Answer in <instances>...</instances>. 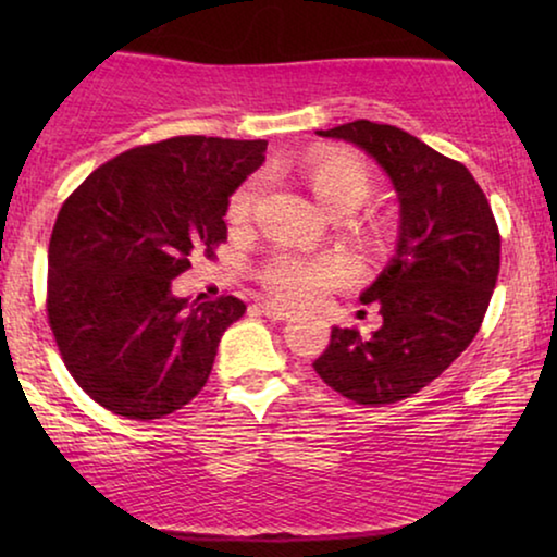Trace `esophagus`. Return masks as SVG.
<instances>
[{"label":"esophagus","instance_id":"obj_1","mask_svg":"<svg viewBox=\"0 0 557 557\" xmlns=\"http://www.w3.org/2000/svg\"><path fill=\"white\" fill-rule=\"evenodd\" d=\"M261 311L269 319H288L294 314L292 309L284 307V304H278V301H261Z\"/></svg>","mask_w":557,"mask_h":557}]
</instances>
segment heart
<instances>
[{
  "instance_id": "b5f03b06",
  "label": "heart",
  "mask_w": 557,
  "mask_h": 557,
  "mask_svg": "<svg viewBox=\"0 0 557 557\" xmlns=\"http://www.w3.org/2000/svg\"><path fill=\"white\" fill-rule=\"evenodd\" d=\"M301 180L307 182L311 195L334 215L355 210L372 193V174L368 164L355 151L347 149H314L301 162ZM258 200V180H248L235 189L227 202L231 225H248ZM377 231V225H370ZM355 276L352 263L345 256H299L292 250H273L258 265V281L278 299L292 304H309L334 286L347 284Z\"/></svg>"
}]
</instances>
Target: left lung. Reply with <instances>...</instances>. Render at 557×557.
I'll return each mask as SVG.
<instances>
[{
  "mask_svg": "<svg viewBox=\"0 0 557 557\" xmlns=\"http://www.w3.org/2000/svg\"><path fill=\"white\" fill-rule=\"evenodd\" d=\"M319 136L368 151L400 200L398 250L360 296L383 326L370 337L332 326L314 360L332 391L380 408L433 383L476 337L499 276V227L467 166L403 128L360 119Z\"/></svg>",
  "mask_w": 557,
  "mask_h": 557,
  "instance_id": "8db88e82",
  "label": "left lung"
}]
</instances>
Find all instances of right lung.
<instances>
[{
	"label": "right lung",
	"instance_id": "obj_1",
	"mask_svg": "<svg viewBox=\"0 0 557 557\" xmlns=\"http://www.w3.org/2000/svg\"><path fill=\"white\" fill-rule=\"evenodd\" d=\"M263 139L174 136L113 157L63 202L48 248V322L75 383L111 413L151 421L208 383L238 296L177 299L172 278L227 240L231 195Z\"/></svg>",
	"mask_w": 557,
	"mask_h": 557
}]
</instances>
